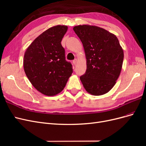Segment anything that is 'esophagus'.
<instances>
[{
    "instance_id": "esophagus-1",
    "label": "esophagus",
    "mask_w": 146,
    "mask_h": 146,
    "mask_svg": "<svg viewBox=\"0 0 146 146\" xmlns=\"http://www.w3.org/2000/svg\"><path fill=\"white\" fill-rule=\"evenodd\" d=\"M77 59H75L74 61H73V64L76 66L77 64Z\"/></svg>"
}]
</instances>
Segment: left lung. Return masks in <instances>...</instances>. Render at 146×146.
<instances>
[{"label": "left lung", "mask_w": 146, "mask_h": 146, "mask_svg": "<svg viewBox=\"0 0 146 146\" xmlns=\"http://www.w3.org/2000/svg\"><path fill=\"white\" fill-rule=\"evenodd\" d=\"M86 58V70L80 77L85 90L93 96L107 93L120 76L123 51L115 35L90 25L75 26Z\"/></svg>", "instance_id": "1"}]
</instances>
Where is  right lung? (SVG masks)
<instances>
[{
	"mask_svg": "<svg viewBox=\"0 0 146 146\" xmlns=\"http://www.w3.org/2000/svg\"><path fill=\"white\" fill-rule=\"evenodd\" d=\"M68 26L58 25L44 31L27 47L24 56L25 73L35 89L54 96L62 91L72 73L65 60L61 40Z\"/></svg>",
	"mask_w": 146,
	"mask_h": 146,
	"instance_id": "add662e5",
	"label": "right lung"
}]
</instances>
